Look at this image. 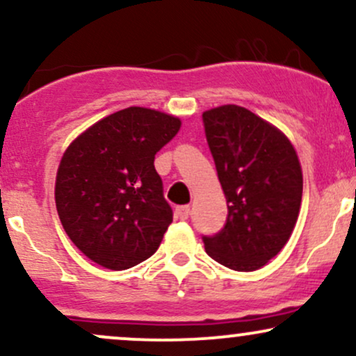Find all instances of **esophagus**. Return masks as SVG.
<instances>
[{
  "mask_svg": "<svg viewBox=\"0 0 356 356\" xmlns=\"http://www.w3.org/2000/svg\"><path fill=\"white\" fill-rule=\"evenodd\" d=\"M189 214H191V207L189 206L175 207V218H177V219L186 220L187 218H189Z\"/></svg>",
  "mask_w": 356,
  "mask_h": 356,
  "instance_id": "obj_1",
  "label": "esophagus"
}]
</instances>
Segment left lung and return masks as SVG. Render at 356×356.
<instances>
[{
  "label": "left lung",
  "mask_w": 356,
  "mask_h": 356,
  "mask_svg": "<svg viewBox=\"0 0 356 356\" xmlns=\"http://www.w3.org/2000/svg\"><path fill=\"white\" fill-rule=\"evenodd\" d=\"M206 138L227 202L226 226L202 238L206 252L234 271L266 266L291 238L303 170L291 140L239 105L202 113Z\"/></svg>",
  "instance_id": "1"
}]
</instances>
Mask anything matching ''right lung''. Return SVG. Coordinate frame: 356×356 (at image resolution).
Listing matches in <instances>:
<instances>
[{"mask_svg":"<svg viewBox=\"0 0 356 356\" xmlns=\"http://www.w3.org/2000/svg\"><path fill=\"white\" fill-rule=\"evenodd\" d=\"M181 125L169 113L129 107L67 147L56 170V211L68 238L93 263L122 271L161 246L172 209L154 159Z\"/></svg>","mask_w":356,"mask_h":356,"instance_id":"1","label":"right lung"}]
</instances>
